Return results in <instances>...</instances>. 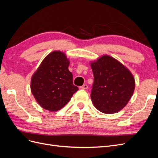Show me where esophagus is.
<instances>
[{
	"mask_svg": "<svg viewBox=\"0 0 158 158\" xmlns=\"http://www.w3.org/2000/svg\"><path fill=\"white\" fill-rule=\"evenodd\" d=\"M88 85H86V84H84V85H82V86H80V88L81 89H88Z\"/></svg>",
	"mask_w": 158,
	"mask_h": 158,
	"instance_id": "esophagus-1",
	"label": "esophagus"
}]
</instances>
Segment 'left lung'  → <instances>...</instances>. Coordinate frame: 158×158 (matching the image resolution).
Returning <instances> with one entry per match:
<instances>
[{
	"label": "left lung",
	"instance_id": "1",
	"mask_svg": "<svg viewBox=\"0 0 158 158\" xmlns=\"http://www.w3.org/2000/svg\"><path fill=\"white\" fill-rule=\"evenodd\" d=\"M90 66L94 77L90 95L94 106L106 114L120 111L135 91V80L131 71L107 55L91 62Z\"/></svg>",
	"mask_w": 158,
	"mask_h": 158
}]
</instances>
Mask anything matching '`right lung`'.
Segmentation results:
<instances>
[{
  "instance_id": "right-lung-1",
  "label": "right lung",
  "mask_w": 158,
  "mask_h": 158,
  "mask_svg": "<svg viewBox=\"0 0 158 158\" xmlns=\"http://www.w3.org/2000/svg\"><path fill=\"white\" fill-rule=\"evenodd\" d=\"M70 61L64 52H51L43 60L31 80V91L38 104L57 111L70 101L78 88L73 84Z\"/></svg>"
}]
</instances>
